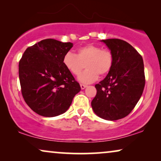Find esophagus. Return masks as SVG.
<instances>
[{
  "label": "esophagus",
  "mask_w": 161,
  "mask_h": 161,
  "mask_svg": "<svg viewBox=\"0 0 161 161\" xmlns=\"http://www.w3.org/2000/svg\"><path fill=\"white\" fill-rule=\"evenodd\" d=\"M87 86L86 85H83V84H80V88L81 89H84L85 88H86Z\"/></svg>",
  "instance_id": "esophagus-1"
}]
</instances>
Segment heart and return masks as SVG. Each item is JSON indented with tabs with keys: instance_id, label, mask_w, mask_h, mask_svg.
I'll use <instances>...</instances> for the list:
<instances>
[{
	"instance_id": "heart-1",
	"label": "heart",
	"mask_w": 161,
	"mask_h": 161,
	"mask_svg": "<svg viewBox=\"0 0 161 161\" xmlns=\"http://www.w3.org/2000/svg\"><path fill=\"white\" fill-rule=\"evenodd\" d=\"M63 64L73 75L78 76L84 69H87L79 76L83 83H91L98 78L99 75L104 76L111 71L114 65V56L108 50L102 49L94 45L79 47L75 55L72 52L66 53Z\"/></svg>"
}]
</instances>
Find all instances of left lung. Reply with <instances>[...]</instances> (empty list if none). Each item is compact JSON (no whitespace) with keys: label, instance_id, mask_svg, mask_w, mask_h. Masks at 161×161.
<instances>
[{"label":"left lung","instance_id":"1","mask_svg":"<svg viewBox=\"0 0 161 161\" xmlns=\"http://www.w3.org/2000/svg\"><path fill=\"white\" fill-rule=\"evenodd\" d=\"M101 42L113 54L114 65L107 76L95 85L97 94L92 107L103 119H120L130 113L142 95L145 86L144 61L127 42L119 39Z\"/></svg>","mask_w":161,"mask_h":161}]
</instances>
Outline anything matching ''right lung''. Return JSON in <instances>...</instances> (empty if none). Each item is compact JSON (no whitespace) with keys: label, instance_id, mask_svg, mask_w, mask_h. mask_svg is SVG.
Here are the masks:
<instances>
[{"label":"right lung","instance_id":"right-lung-1","mask_svg":"<svg viewBox=\"0 0 161 161\" xmlns=\"http://www.w3.org/2000/svg\"><path fill=\"white\" fill-rule=\"evenodd\" d=\"M73 46L53 39L28 47L19 62L22 94L27 105L39 115L53 117L69 108L79 83L63 64V58Z\"/></svg>","mask_w":161,"mask_h":161}]
</instances>
